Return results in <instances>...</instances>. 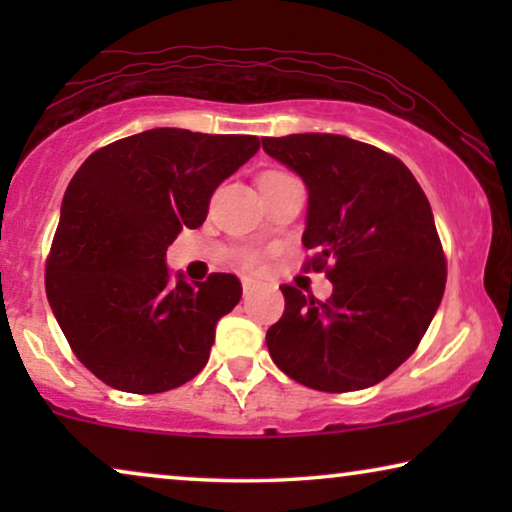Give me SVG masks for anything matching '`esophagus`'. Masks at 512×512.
<instances>
[{
  "label": "esophagus",
  "mask_w": 512,
  "mask_h": 512,
  "mask_svg": "<svg viewBox=\"0 0 512 512\" xmlns=\"http://www.w3.org/2000/svg\"><path fill=\"white\" fill-rule=\"evenodd\" d=\"M254 286H256V282L251 277H242V291H244V296H249L251 291H254Z\"/></svg>",
  "instance_id": "1"
}]
</instances>
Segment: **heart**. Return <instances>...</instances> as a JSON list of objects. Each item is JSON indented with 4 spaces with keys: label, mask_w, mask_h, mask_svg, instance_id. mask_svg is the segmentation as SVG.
Returning <instances> with one entry per match:
<instances>
[{
    "label": "heart",
    "mask_w": 512,
    "mask_h": 512,
    "mask_svg": "<svg viewBox=\"0 0 512 512\" xmlns=\"http://www.w3.org/2000/svg\"><path fill=\"white\" fill-rule=\"evenodd\" d=\"M279 177H286V174L284 172H265L261 179H279ZM237 261H240L244 268L254 270L256 265H258V254H256V251L244 249V251H240V254H237Z\"/></svg>",
    "instance_id": "obj_1"
}]
</instances>
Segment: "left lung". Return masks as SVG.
<instances>
[{
	"mask_svg": "<svg viewBox=\"0 0 512 512\" xmlns=\"http://www.w3.org/2000/svg\"><path fill=\"white\" fill-rule=\"evenodd\" d=\"M263 151L305 181V265L333 282L326 303L282 286L284 314L265 335L272 361L310 389L373 387L415 352L443 300L429 200L401 160L356 139L265 137Z\"/></svg>",
	"mask_w": 512,
	"mask_h": 512,
	"instance_id": "left-lung-1",
	"label": "left lung"
}]
</instances>
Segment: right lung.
Here are the masks:
<instances>
[{
	"instance_id": "add662e5",
	"label": "right lung",
	"mask_w": 512,
	"mask_h": 512,
	"mask_svg": "<svg viewBox=\"0 0 512 512\" xmlns=\"http://www.w3.org/2000/svg\"><path fill=\"white\" fill-rule=\"evenodd\" d=\"M258 149L254 135L153 128L95 151L69 181L46 296L76 359L104 384L160 394L205 368L242 284L228 272L202 284L179 272L174 284L165 254Z\"/></svg>"
}]
</instances>
